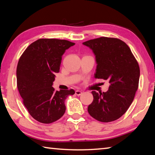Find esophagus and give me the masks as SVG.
<instances>
[{
  "mask_svg": "<svg viewBox=\"0 0 155 155\" xmlns=\"http://www.w3.org/2000/svg\"><path fill=\"white\" fill-rule=\"evenodd\" d=\"M82 93H83V92L81 91H78V90H77V91H75V94H77V96H80V95H81V94H82Z\"/></svg>",
  "mask_w": 155,
  "mask_h": 155,
  "instance_id": "34e87169",
  "label": "esophagus"
}]
</instances>
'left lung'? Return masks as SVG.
I'll return each instance as SVG.
<instances>
[{"label": "left lung", "instance_id": "8db88e82", "mask_svg": "<svg viewBox=\"0 0 155 155\" xmlns=\"http://www.w3.org/2000/svg\"><path fill=\"white\" fill-rule=\"evenodd\" d=\"M91 48L97 63L96 78L108 80L107 92L92 91L88 112L95 119L108 123L119 118L133 103L139 87L140 68L130 48L120 39L100 37L83 42Z\"/></svg>", "mask_w": 155, "mask_h": 155}]
</instances>
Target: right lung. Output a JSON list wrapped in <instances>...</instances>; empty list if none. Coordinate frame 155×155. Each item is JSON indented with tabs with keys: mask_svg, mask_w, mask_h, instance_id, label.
Returning <instances> with one entry per match:
<instances>
[{
	"mask_svg": "<svg viewBox=\"0 0 155 155\" xmlns=\"http://www.w3.org/2000/svg\"><path fill=\"white\" fill-rule=\"evenodd\" d=\"M75 45L66 40L41 38L23 52L16 68L17 87L23 104L35 120L49 124L65 113V100L75 91H55V73L60 70L62 56Z\"/></svg>",
	"mask_w": 155,
	"mask_h": 155,
	"instance_id": "obj_1",
	"label": "right lung"
}]
</instances>
